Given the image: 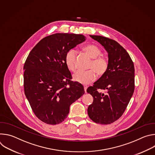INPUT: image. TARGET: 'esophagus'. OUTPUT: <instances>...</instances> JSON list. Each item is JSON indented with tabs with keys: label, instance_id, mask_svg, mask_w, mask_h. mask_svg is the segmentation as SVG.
I'll list each match as a JSON object with an SVG mask.
<instances>
[{
	"label": "esophagus",
	"instance_id": "34e87169",
	"mask_svg": "<svg viewBox=\"0 0 155 155\" xmlns=\"http://www.w3.org/2000/svg\"><path fill=\"white\" fill-rule=\"evenodd\" d=\"M87 86H84V90L85 93H86V90H87Z\"/></svg>",
	"mask_w": 155,
	"mask_h": 155
}]
</instances>
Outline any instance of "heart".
Segmentation results:
<instances>
[{
    "mask_svg": "<svg viewBox=\"0 0 155 155\" xmlns=\"http://www.w3.org/2000/svg\"><path fill=\"white\" fill-rule=\"evenodd\" d=\"M84 51L91 58L93 59L89 69L90 70L82 71H78L73 75L74 80L82 84H88L93 82L96 77L104 75L108 70L109 61L107 57L102 56L101 49L95 45H87L83 47ZM77 51L74 49L68 51L65 56V63L68 68L72 71L77 69Z\"/></svg>",
    "mask_w": 155,
    "mask_h": 155,
    "instance_id": "heart-1",
    "label": "heart"
}]
</instances>
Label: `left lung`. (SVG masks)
Wrapping results in <instances>:
<instances>
[{
	"label": "left lung",
	"mask_w": 155,
	"mask_h": 155,
	"mask_svg": "<svg viewBox=\"0 0 155 155\" xmlns=\"http://www.w3.org/2000/svg\"><path fill=\"white\" fill-rule=\"evenodd\" d=\"M90 37L107 51L109 65L106 73L86 90L94 99L87 114L96 123L111 124L122 116L133 95L134 65L126 50L115 40L101 35ZM100 89L106 92L100 93Z\"/></svg>",
	"instance_id": "left-lung-1"
}]
</instances>
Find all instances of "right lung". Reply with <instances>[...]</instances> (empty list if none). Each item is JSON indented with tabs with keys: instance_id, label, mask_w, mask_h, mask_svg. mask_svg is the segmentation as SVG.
Masks as SVG:
<instances>
[{
	"instance_id": "add662e5",
	"label": "right lung",
	"mask_w": 155,
	"mask_h": 155,
	"mask_svg": "<svg viewBox=\"0 0 155 155\" xmlns=\"http://www.w3.org/2000/svg\"><path fill=\"white\" fill-rule=\"evenodd\" d=\"M81 34L57 33L42 38L29 53L24 65V90L32 110L48 124L62 122L70 105L84 93L72 81L65 63L68 51L83 42Z\"/></svg>"
}]
</instances>
